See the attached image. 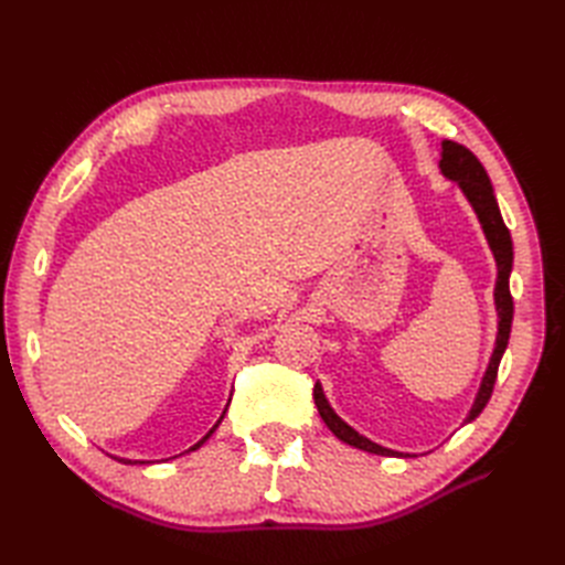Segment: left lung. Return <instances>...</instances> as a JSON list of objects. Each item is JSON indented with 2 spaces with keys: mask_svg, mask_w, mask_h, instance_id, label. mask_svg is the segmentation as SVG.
I'll use <instances>...</instances> for the list:
<instances>
[{
  "mask_svg": "<svg viewBox=\"0 0 565 565\" xmlns=\"http://www.w3.org/2000/svg\"><path fill=\"white\" fill-rule=\"evenodd\" d=\"M438 167H440V174L450 179V181H455L459 185V191L465 193L467 202L471 204V210L476 212L478 224H481V228H483L488 247L494 256V264H498V280H494V311H498V337H494V349H492V355H490V363L486 367L481 386H478L473 405H471L469 415L465 419V424H469L478 415H481L483 407L488 405V401L492 396L494 380H498L500 361H502V355H504L507 344H509L511 320H514V301H511V292H509L511 264H514V245H511L509 228L504 226L500 204H498V200H494L490 177L483 169V164L478 162L473 152L465 146L455 143V141H443ZM313 398H316V407H318L322 422L328 424V429L339 440H344L347 446H353L358 450H365V452H372V455H384V457H415L409 452H396L391 448H384V446H380V443H374V440L365 438L363 434H358L351 424H347L334 413L330 401L324 398V391H322L320 382H316V386H313Z\"/></svg>",
  "mask_w": 565,
  "mask_h": 565,
  "instance_id": "1",
  "label": "left lung"
}]
</instances>
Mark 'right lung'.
<instances>
[{"mask_svg":"<svg viewBox=\"0 0 565 565\" xmlns=\"http://www.w3.org/2000/svg\"><path fill=\"white\" fill-rule=\"evenodd\" d=\"M224 415H226V409H224V413H221L218 422H216V424L212 426V429H210L207 434H204V436H202V438H200V440L195 443V446H193V448H188V452H191V450H198V448L202 446V443H204V440H207V438H210V436H212V434L216 431V426L221 424V419H224ZM115 459H117V461H122V465H146V461H141V459H125V457H115Z\"/></svg>","mask_w":565,"mask_h":565,"instance_id":"add662e5","label":"right lung"}]
</instances>
